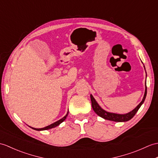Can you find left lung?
Wrapping results in <instances>:
<instances>
[{
  "mask_svg": "<svg viewBox=\"0 0 158 158\" xmlns=\"http://www.w3.org/2000/svg\"><path fill=\"white\" fill-rule=\"evenodd\" d=\"M146 96H147V86H146V81H145V90L144 96H143V98L142 101L140 102V104H139L137 107L134 110H133L131 112L127 114H119L112 113V112L106 111L102 109L100 106H99V104L97 103V102L96 101L95 98L93 97V96L91 94L90 95V98H91V106H92V108L94 110V112H96L99 116H100L102 118H103L106 120L114 121V122H126V121L131 120L135 115V114L137 113L138 110L140 108L141 105L143 104V102L145 100Z\"/></svg>",
  "mask_w": 158,
  "mask_h": 158,
  "instance_id": "1",
  "label": "left lung"
}]
</instances>
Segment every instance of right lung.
Wrapping results in <instances>:
<instances>
[{
    "label": "right lung",
    "mask_w": 158,
    "mask_h": 158,
    "mask_svg": "<svg viewBox=\"0 0 158 158\" xmlns=\"http://www.w3.org/2000/svg\"><path fill=\"white\" fill-rule=\"evenodd\" d=\"M68 114H69V111L67 112V114H66L62 118L60 119L59 120L56 121V122H55V123H54L52 124H50V125H48V126H47L46 127H44V128H42V129H35V128H33V127H30L31 128V129H34L35 131H44V130H48V129H52V128H54V127L58 126L60 123H62V122H63V121L66 119V118H67V116H68Z\"/></svg>",
    "instance_id": "add662e5"
}]
</instances>
